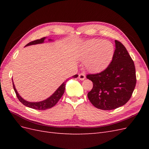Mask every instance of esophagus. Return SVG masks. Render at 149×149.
Instances as JSON below:
<instances>
[{
	"mask_svg": "<svg viewBox=\"0 0 149 149\" xmlns=\"http://www.w3.org/2000/svg\"><path fill=\"white\" fill-rule=\"evenodd\" d=\"M86 78V76L84 73H81L78 76V79L80 80H84Z\"/></svg>",
	"mask_w": 149,
	"mask_h": 149,
	"instance_id": "esophagus-1",
	"label": "esophagus"
}]
</instances>
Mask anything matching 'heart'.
<instances>
[{"instance_id":"obj_1","label":"heart","mask_w":149,"mask_h":149,"mask_svg":"<svg viewBox=\"0 0 149 149\" xmlns=\"http://www.w3.org/2000/svg\"><path fill=\"white\" fill-rule=\"evenodd\" d=\"M114 52V47L110 42L94 39L83 45L78 52L77 58L84 61V66L88 71L99 72L109 65Z\"/></svg>"}]
</instances>
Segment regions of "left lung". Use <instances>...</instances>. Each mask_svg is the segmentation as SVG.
Listing matches in <instances>:
<instances>
[{"instance_id": "left-lung-1", "label": "left lung", "mask_w": 149, "mask_h": 149, "mask_svg": "<svg viewBox=\"0 0 149 149\" xmlns=\"http://www.w3.org/2000/svg\"><path fill=\"white\" fill-rule=\"evenodd\" d=\"M112 61L100 73L87 74L93 87L88 93L92 104L102 110H112L124 106L131 97L136 84V68L125 47L115 40Z\"/></svg>"}]
</instances>
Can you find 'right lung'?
I'll list each match as a JSON object with an SVG mask.
<instances>
[{"mask_svg":"<svg viewBox=\"0 0 149 149\" xmlns=\"http://www.w3.org/2000/svg\"><path fill=\"white\" fill-rule=\"evenodd\" d=\"M45 38H46V37H43L42 38L34 40V41L31 42L29 43L28 44H26L25 47L29 46V45H32L43 43L44 42V40H45ZM48 40L49 41H52V39H49ZM78 76V74H75L73 76V77H74V78H77ZM66 81H67V80H66V81L63 83L56 90V91L51 96H49L48 98H47V100H43V101H40V102H29V101H27L24 100V99L19 95V94L18 93L17 89H15V85H14V84H13V81H12V83H13V89H14V91L15 92L17 98L19 99V100L22 104H23L24 105H25L26 107L32 108V109H34L41 111V110H45L47 109H49V108H52V107H53L56 104L58 101L60 100V98L63 96V94H64Z\"/></svg>","mask_w":149,"mask_h":149,"instance_id":"1","label":"right lung"}]
</instances>
